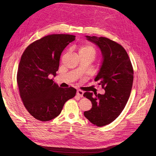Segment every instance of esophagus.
Listing matches in <instances>:
<instances>
[{
  "instance_id": "1",
  "label": "esophagus",
  "mask_w": 156,
  "mask_h": 156,
  "mask_svg": "<svg viewBox=\"0 0 156 156\" xmlns=\"http://www.w3.org/2000/svg\"><path fill=\"white\" fill-rule=\"evenodd\" d=\"M76 95L80 97H82L83 95V91L81 90H77V92H76Z\"/></svg>"
}]
</instances>
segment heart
Instances as JSON below:
<instances>
[{"mask_svg":"<svg viewBox=\"0 0 156 156\" xmlns=\"http://www.w3.org/2000/svg\"><path fill=\"white\" fill-rule=\"evenodd\" d=\"M79 54L91 55L94 59L97 54V50L93 45L90 44H85L79 48Z\"/></svg>","mask_w":156,"mask_h":156,"instance_id":"heart-1","label":"heart"}]
</instances>
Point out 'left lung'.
Masks as SVG:
<instances>
[{"label": "left lung", "instance_id": "left-lung-1", "mask_svg": "<svg viewBox=\"0 0 156 156\" xmlns=\"http://www.w3.org/2000/svg\"><path fill=\"white\" fill-rule=\"evenodd\" d=\"M88 40L100 48L103 62L95 78L105 90L97 95L86 92L83 96L92 102V108L84 116L92 124L103 126L115 120L128 101L133 81V69L125 49L120 44L105 37L86 36Z\"/></svg>", "mask_w": 156, "mask_h": 156}]
</instances>
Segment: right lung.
Segmentation results:
<instances>
[{"label": "right lung", "mask_w": 156, "mask_h": 156, "mask_svg": "<svg viewBox=\"0 0 156 156\" xmlns=\"http://www.w3.org/2000/svg\"><path fill=\"white\" fill-rule=\"evenodd\" d=\"M75 36L52 34L30 44L23 53L17 73L21 99L31 115L41 121L58 116L65 102L75 96L73 87L61 88L48 76L58 71L62 52Z\"/></svg>", "instance_id": "obj_1"}]
</instances>
